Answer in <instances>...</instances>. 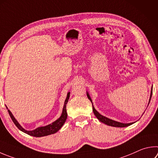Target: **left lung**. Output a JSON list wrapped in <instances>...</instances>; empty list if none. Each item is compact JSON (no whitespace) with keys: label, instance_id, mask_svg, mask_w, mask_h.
Instances as JSON below:
<instances>
[{"label":"left lung","instance_id":"left-lung-1","mask_svg":"<svg viewBox=\"0 0 158 158\" xmlns=\"http://www.w3.org/2000/svg\"><path fill=\"white\" fill-rule=\"evenodd\" d=\"M152 90H153V89H151V96H150V99H149L148 104H149V102H150L151 99ZM87 97H88V98L90 100V102H92V99L90 98V95H89V94H88V92H87ZM92 104H93V102H92ZM93 113L94 114V115L97 117V118L98 119L100 122L104 123L105 124H106L108 126H110V127H128V126L131 125L132 124H133V122H132V123H128V124H124V123H121V122H118L114 121V120H112L110 119H109V118H108V117H106L103 116V115H102L101 114H99L98 112H97L95 110V108H94V106H93Z\"/></svg>","mask_w":158,"mask_h":158}]
</instances>
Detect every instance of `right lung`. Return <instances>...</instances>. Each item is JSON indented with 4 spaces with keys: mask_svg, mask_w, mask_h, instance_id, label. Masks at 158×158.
I'll list each match as a JSON object with an SVG mask.
<instances>
[{
    "mask_svg": "<svg viewBox=\"0 0 158 158\" xmlns=\"http://www.w3.org/2000/svg\"><path fill=\"white\" fill-rule=\"evenodd\" d=\"M69 97H70V93H68L67 94L66 99L65 100L62 114L61 117H60L58 119H56L55 122H52V124L49 125L45 126V127H39L36 129H34L33 131H27L23 128L19 124V123L17 122V120L15 119V117H14L12 113H11V111L10 110H8L7 107V106L6 107L8 110V113L10 114L11 119H12L14 124L16 126V127L18 128L20 131H21L23 132V133L29 135H31V136L37 137H44V136H47V135H49L56 133V132L62 127V126L64 124V123L65 122V121H66L67 116H68V114L66 112V104L68 102V99H69Z\"/></svg>",
    "mask_w": 158,
    "mask_h": 158,
    "instance_id": "obj_1",
    "label": "right lung"
}]
</instances>
